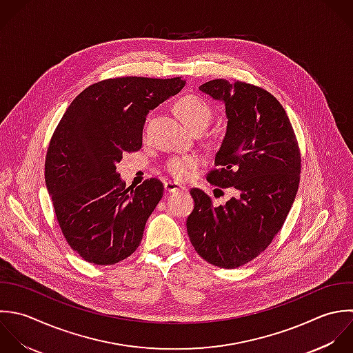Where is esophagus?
<instances>
[{
  "instance_id": "esophagus-1",
  "label": "esophagus",
  "mask_w": 353,
  "mask_h": 353,
  "mask_svg": "<svg viewBox=\"0 0 353 353\" xmlns=\"http://www.w3.org/2000/svg\"><path fill=\"white\" fill-rule=\"evenodd\" d=\"M165 190L168 192H177V191H184L185 187H183L179 183H174V181H166L165 183Z\"/></svg>"
}]
</instances>
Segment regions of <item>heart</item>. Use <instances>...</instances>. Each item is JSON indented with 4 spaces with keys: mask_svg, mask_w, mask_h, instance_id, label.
Instances as JSON below:
<instances>
[{
    "mask_svg": "<svg viewBox=\"0 0 353 353\" xmlns=\"http://www.w3.org/2000/svg\"><path fill=\"white\" fill-rule=\"evenodd\" d=\"M176 110L190 130H203L212 119V108L202 99L188 94L176 103ZM202 163V158L196 154L173 157L166 162L168 173L180 181L188 180Z\"/></svg>",
    "mask_w": 353,
    "mask_h": 353,
    "instance_id": "b5f03b06",
    "label": "heart"
}]
</instances>
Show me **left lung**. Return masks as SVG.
I'll use <instances>...</instances> for the list:
<instances>
[{
    "mask_svg": "<svg viewBox=\"0 0 353 353\" xmlns=\"http://www.w3.org/2000/svg\"><path fill=\"white\" fill-rule=\"evenodd\" d=\"M199 90L224 103L228 119L208 181L238 194L214 206L192 188L187 232L203 260L231 270L261 254L282 228L299 191L300 148L285 108L270 92L227 79L209 81Z\"/></svg>",
    "mask_w": 353,
    "mask_h": 353,
    "instance_id": "8db88e82",
    "label": "left lung"
}]
</instances>
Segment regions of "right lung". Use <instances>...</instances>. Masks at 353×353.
<instances>
[{"label":"right lung","instance_id":"obj_1","mask_svg":"<svg viewBox=\"0 0 353 353\" xmlns=\"http://www.w3.org/2000/svg\"><path fill=\"white\" fill-rule=\"evenodd\" d=\"M184 85L180 77L105 79L82 90L61 117L46 152L45 184L67 243L85 261L112 265L139 248L163 184L150 179L126 188L117 163L141 148L150 110Z\"/></svg>","mask_w":353,"mask_h":353}]
</instances>
